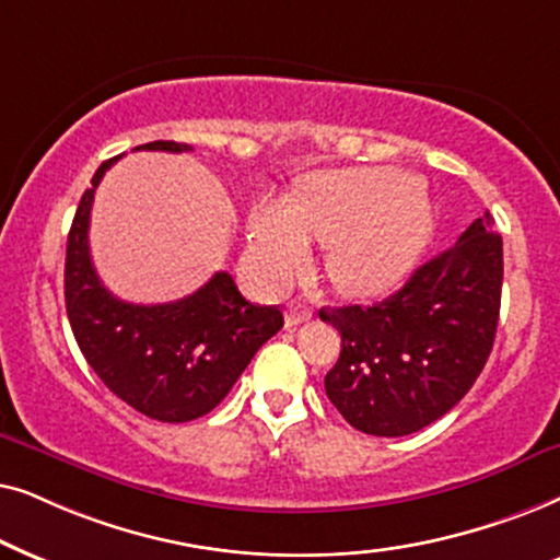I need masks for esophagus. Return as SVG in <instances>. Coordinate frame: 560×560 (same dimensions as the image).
Segmentation results:
<instances>
[{
	"label": "esophagus",
	"instance_id": "obj_1",
	"mask_svg": "<svg viewBox=\"0 0 560 560\" xmlns=\"http://www.w3.org/2000/svg\"><path fill=\"white\" fill-rule=\"evenodd\" d=\"M307 319H312V307H307V304H302V302L289 304V310H287V325L289 327L307 323Z\"/></svg>",
	"mask_w": 560,
	"mask_h": 560
}]
</instances>
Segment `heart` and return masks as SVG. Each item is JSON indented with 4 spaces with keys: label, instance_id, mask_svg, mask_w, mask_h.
I'll list each match as a JSON object with an SVG mask.
<instances>
[{
    "label": "heart",
    "instance_id": "heart-1",
    "mask_svg": "<svg viewBox=\"0 0 560 560\" xmlns=\"http://www.w3.org/2000/svg\"><path fill=\"white\" fill-rule=\"evenodd\" d=\"M250 260L260 281L284 284L325 243V271L350 296L397 284L432 233L428 191L394 168H346L307 176L289 205L260 199L248 222Z\"/></svg>",
    "mask_w": 560,
    "mask_h": 560
}]
</instances>
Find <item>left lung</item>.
Segmentation results:
<instances>
[{"label": "left lung", "instance_id": "obj_1", "mask_svg": "<svg viewBox=\"0 0 560 560\" xmlns=\"http://www.w3.org/2000/svg\"><path fill=\"white\" fill-rule=\"evenodd\" d=\"M502 235L489 212L374 307H323L340 330L325 392L355 430L399 438L458 405L491 353L502 304Z\"/></svg>", "mask_w": 560, "mask_h": 560}]
</instances>
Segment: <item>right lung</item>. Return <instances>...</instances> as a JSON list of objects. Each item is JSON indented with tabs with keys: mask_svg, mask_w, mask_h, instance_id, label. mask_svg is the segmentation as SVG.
I'll use <instances>...</instances> for the list:
<instances>
[{
	"mask_svg": "<svg viewBox=\"0 0 560 560\" xmlns=\"http://www.w3.org/2000/svg\"><path fill=\"white\" fill-rule=\"evenodd\" d=\"M136 151L189 153L191 145L153 140ZM117 159L96 168L71 222L63 294L73 338L125 405L159 422L197 420L228 397L256 350L284 327V315L250 304L228 271L166 304H132L107 292L89 256V214L96 186Z\"/></svg>",
	"mask_w": 560,
	"mask_h": 560,
	"instance_id": "right-lung-1",
	"label": "right lung"
}]
</instances>
